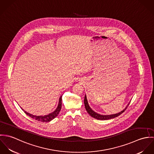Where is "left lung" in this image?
<instances>
[{
    "mask_svg": "<svg viewBox=\"0 0 154 154\" xmlns=\"http://www.w3.org/2000/svg\"><path fill=\"white\" fill-rule=\"evenodd\" d=\"M84 104H85V109L87 111L88 114L92 117L98 119V120H109V119H111L113 118H115L117 116H119V115H120L121 114H122L126 109L128 108V106L129 105V104H128V105L126 106V107L123 110H122V111H120V112L116 113V114H111V115H101L100 114L98 113H97L96 112H95L94 111L92 110L91 109V107H89V104H88V101L87 99V96L86 95H85V98H84Z\"/></svg>",
    "mask_w": 154,
    "mask_h": 154,
    "instance_id": "left-lung-1",
    "label": "left lung"
}]
</instances>
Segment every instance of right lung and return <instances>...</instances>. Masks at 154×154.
Instances as JSON below:
<instances>
[{
	"label": "right lung",
	"instance_id": "1",
	"mask_svg": "<svg viewBox=\"0 0 154 154\" xmlns=\"http://www.w3.org/2000/svg\"><path fill=\"white\" fill-rule=\"evenodd\" d=\"M62 96H61L59 98V104L57 106V107L56 108V109L54 110L53 112H52L51 113L48 114V115H45V116H35V115H32L31 114H29L28 112H27L26 111H25V110H23L22 108V110L24 111V112L27 114L28 116H29L30 117L40 121V122H50L51 120H52L53 119H54L55 117H56L57 116V115L59 114L60 111L61 110L62 108Z\"/></svg>",
	"mask_w": 154,
	"mask_h": 154
}]
</instances>
